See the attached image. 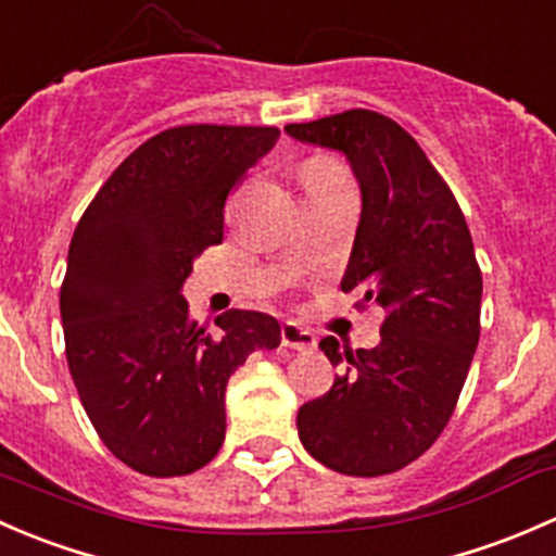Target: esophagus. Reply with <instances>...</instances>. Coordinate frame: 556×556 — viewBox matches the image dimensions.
Listing matches in <instances>:
<instances>
[{
  "label": "esophagus",
  "mask_w": 556,
  "mask_h": 556,
  "mask_svg": "<svg viewBox=\"0 0 556 556\" xmlns=\"http://www.w3.org/2000/svg\"><path fill=\"white\" fill-rule=\"evenodd\" d=\"M280 342H283V348H291V351H311V348H316V337H313V331L302 329V326L296 324L280 326Z\"/></svg>",
  "instance_id": "1"
}]
</instances>
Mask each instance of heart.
Segmentation results:
<instances>
[{
	"label": "heart",
	"mask_w": 556,
	"mask_h": 556,
	"mask_svg": "<svg viewBox=\"0 0 556 556\" xmlns=\"http://www.w3.org/2000/svg\"><path fill=\"white\" fill-rule=\"evenodd\" d=\"M340 181H351V179H348V170L342 168L340 163H334V160L316 157V160H307V163L302 165V185H305V190L340 185Z\"/></svg>",
	"instance_id": "heart-1"
}]
</instances>
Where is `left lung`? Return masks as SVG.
Returning <instances> with one entry per match:
<instances>
[{
  "mask_svg": "<svg viewBox=\"0 0 556 556\" xmlns=\"http://www.w3.org/2000/svg\"><path fill=\"white\" fill-rule=\"evenodd\" d=\"M286 134L351 163L362 222L342 291L386 311L371 351L318 342L331 366H348L329 393L300 406V442L331 471L382 477L437 442L477 353L482 273L471 232L426 152L386 114L351 109Z\"/></svg>",
  "mask_w": 556,
  "mask_h": 556,
  "instance_id": "8db88e82",
  "label": "left lung"
}]
</instances>
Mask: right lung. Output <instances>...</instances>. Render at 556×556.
<instances>
[{
	"mask_svg": "<svg viewBox=\"0 0 556 556\" xmlns=\"http://www.w3.org/2000/svg\"><path fill=\"white\" fill-rule=\"evenodd\" d=\"M278 128L179 125L130 152L96 192L61 286L66 362L79 402L117 460L185 477L225 442V388L278 320L227 311L216 334L190 318L181 286L222 243L225 200L276 147Z\"/></svg>",
	"mask_w": 556,
	"mask_h": 556,
	"instance_id": "1",
	"label": "right lung"
}]
</instances>
